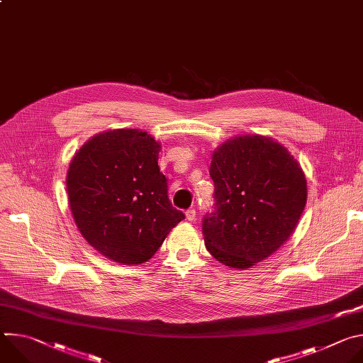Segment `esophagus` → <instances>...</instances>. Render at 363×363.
Returning a JSON list of instances; mask_svg holds the SVG:
<instances>
[{
    "label": "esophagus",
    "mask_w": 363,
    "mask_h": 363,
    "mask_svg": "<svg viewBox=\"0 0 363 363\" xmlns=\"http://www.w3.org/2000/svg\"><path fill=\"white\" fill-rule=\"evenodd\" d=\"M185 217H186V220L188 221H195V218H196V213H195V210L194 208H191V210H188L186 213H185Z\"/></svg>",
    "instance_id": "esophagus-1"
}]
</instances>
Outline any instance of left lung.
Returning a JSON list of instances; mask_svg holds the SVG:
<instances>
[{
	"mask_svg": "<svg viewBox=\"0 0 363 363\" xmlns=\"http://www.w3.org/2000/svg\"><path fill=\"white\" fill-rule=\"evenodd\" d=\"M216 211L202 223L217 262L245 270L274 254L294 233L307 201L304 172L286 146L240 135L213 152Z\"/></svg>",
	"mask_w": 363,
	"mask_h": 363,
	"instance_id": "obj_1",
	"label": "left lung"
}]
</instances>
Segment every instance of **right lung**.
<instances>
[{
    "label": "right lung",
    "instance_id": "1",
    "mask_svg": "<svg viewBox=\"0 0 363 363\" xmlns=\"http://www.w3.org/2000/svg\"><path fill=\"white\" fill-rule=\"evenodd\" d=\"M161 143L140 129L90 138L69 165L66 186L84 240L109 260L142 264L185 218L168 198L160 171Z\"/></svg>",
    "mask_w": 363,
    "mask_h": 363
}]
</instances>
